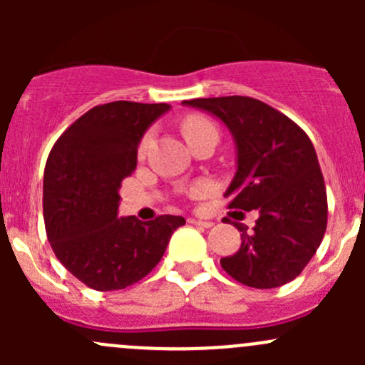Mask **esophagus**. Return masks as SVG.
<instances>
[{"label":"esophagus","mask_w":365,"mask_h":365,"mask_svg":"<svg viewBox=\"0 0 365 365\" xmlns=\"http://www.w3.org/2000/svg\"><path fill=\"white\" fill-rule=\"evenodd\" d=\"M187 222L194 224V226H201V227H212L213 226V222H210V220H201V219H196V217H189V219H187Z\"/></svg>","instance_id":"34e87169"}]
</instances>
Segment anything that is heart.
Instances as JSON below:
<instances>
[{
  "mask_svg": "<svg viewBox=\"0 0 365 365\" xmlns=\"http://www.w3.org/2000/svg\"><path fill=\"white\" fill-rule=\"evenodd\" d=\"M182 132L185 135L187 143H194L196 139L203 138V135L210 134V132H217L215 125L208 120V118L201 116V114H189V116L183 118L182 121ZM150 143H152V134H146L145 138L139 143V155H145L146 150H148Z\"/></svg>",
  "mask_w": 365,
  "mask_h": 365,
  "instance_id": "obj_1",
  "label": "heart"
}]
</instances>
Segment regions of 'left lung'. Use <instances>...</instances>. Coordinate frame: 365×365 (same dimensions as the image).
<instances>
[{"mask_svg":"<svg viewBox=\"0 0 365 365\" xmlns=\"http://www.w3.org/2000/svg\"><path fill=\"white\" fill-rule=\"evenodd\" d=\"M226 123L238 152L227 208L259 217L252 233L238 224L242 245L220 267L245 286L270 289L293 281L318 251L327 230V189L309 135L293 120L251 97L183 101Z\"/></svg>","mask_w":365,"mask_h":365,"instance_id":"1","label":"left lung"}]
</instances>
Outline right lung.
<instances>
[{
    "instance_id": "1",
    "label": "right lung",
    "mask_w": 365,
    "mask_h": 365,
    "mask_svg": "<svg viewBox=\"0 0 365 365\" xmlns=\"http://www.w3.org/2000/svg\"><path fill=\"white\" fill-rule=\"evenodd\" d=\"M168 104L118 101L95 106L58 138L43 171V222L58 259L97 292L135 284L164 256L180 215L118 219L121 182L138 145Z\"/></svg>"
}]
</instances>
